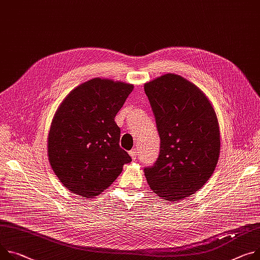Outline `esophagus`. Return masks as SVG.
<instances>
[{"instance_id":"obj_1","label":"esophagus","mask_w":260,"mask_h":260,"mask_svg":"<svg viewBox=\"0 0 260 260\" xmlns=\"http://www.w3.org/2000/svg\"><path fill=\"white\" fill-rule=\"evenodd\" d=\"M128 153H129L131 157L135 160V159L137 158V155H138V149H137V148H134V149H132Z\"/></svg>"}]
</instances>
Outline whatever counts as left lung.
<instances>
[{
    "label": "left lung",
    "instance_id": "8db88e82",
    "mask_svg": "<svg viewBox=\"0 0 260 260\" xmlns=\"http://www.w3.org/2000/svg\"><path fill=\"white\" fill-rule=\"evenodd\" d=\"M160 150L144 173L153 194L171 202L190 197L206 183L219 160L221 142L217 114L195 84L174 75L145 83Z\"/></svg>",
    "mask_w": 260,
    "mask_h": 260
}]
</instances>
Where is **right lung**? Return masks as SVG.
<instances>
[{"instance_id": "add662e5", "label": "right lung", "mask_w": 260, "mask_h": 260, "mask_svg": "<svg viewBox=\"0 0 260 260\" xmlns=\"http://www.w3.org/2000/svg\"><path fill=\"white\" fill-rule=\"evenodd\" d=\"M134 85L91 79L70 91L57 109L48 137L53 171L72 193L101 195L122 172L131 156L119 146L114 118Z\"/></svg>"}]
</instances>
